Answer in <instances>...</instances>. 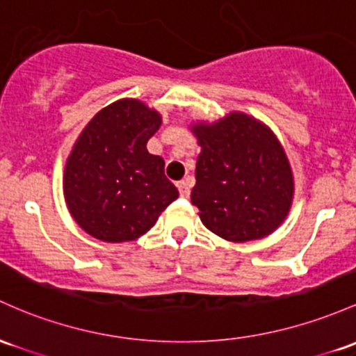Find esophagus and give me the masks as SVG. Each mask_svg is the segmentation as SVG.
<instances>
[{
  "label": "esophagus",
  "instance_id": "34e87169",
  "mask_svg": "<svg viewBox=\"0 0 356 356\" xmlns=\"http://www.w3.org/2000/svg\"><path fill=\"white\" fill-rule=\"evenodd\" d=\"M191 187H193V182H191V179H184V181L177 182V189H179V193H181L182 197H189Z\"/></svg>",
  "mask_w": 356,
  "mask_h": 356
}]
</instances>
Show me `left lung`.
<instances>
[{
	"label": "left lung",
	"mask_w": 356,
	"mask_h": 356,
	"mask_svg": "<svg viewBox=\"0 0 356 356\" xmlns=\"http://www.w3.org/2000/svg\"><path fill=\"white\" fill-rule=\"evenodd\" d=\"M191 131L201 147L191 201L202 225L235 243L272 235L294 199V175L279 138L241 111L197 121Z\"/></svg>",
	"instance_id": "left-lung-1"
}]
</instances>
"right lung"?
<instances>
[{"instance_id":"1","label":"right lung","mask_w":356,"mask_h":356,"mask_svg":"<svg viewBox=\"0 0 356 356\" xmlns=\"http://www.w3.org/2000/svg\"><path fill=\"white\" fill-rule=\"evenodd\" d=\"M162 124L157 109L123 97L99 109L77 136L64 170L70 216L106 243L134 241L179 197L147 142Z\"/></svg>"}]
</instances>
